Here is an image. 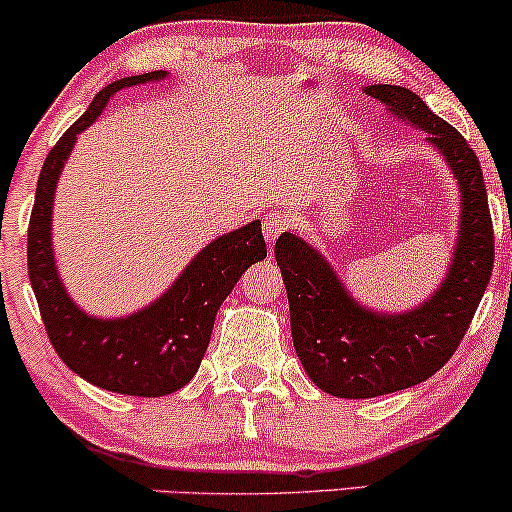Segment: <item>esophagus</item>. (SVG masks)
Returning <instances> with one entry per match:
<instances>
[{
	"label": "esophagus",
	"instance_id": "1",
	"mask_svg": "<svg viewBox=\"0 0 512 512\" xmlns=\"http://www.w3.org/2000/svg\"><path fill=\"white\" fill-rule=\"evenodd\" d=\"M284 231H286V219H284V216L276 214V211H272V214L264 216V240H267L269 245H274L276 238H279Z\"/></svg>",
	"mask_w": 512,
	"mask_h": 512
}]
</instances>
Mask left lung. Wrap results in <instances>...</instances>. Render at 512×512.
Wrapping results in <instances>:
<instances>
[{
	"label": "left lung",
	"mask_w": 512,
	"mask_h": 512,
	"mask_svg": "<svg viewBox=\"0 0 512 512\" xmlns=\"http://www.w3.org/2000/svg\"><path fill=\"white\" fill-rule=\"evenodd\" d=\"M363 93L399 122L426 132V144L443 156L457 182L460 216L443 281L402 313L356 301L327 257L296 233L276 240L296 354L322 392L342 399L390 395L438 373L469 330L493 269L489 197L477 154L409 88L370 84Z\"/></svg>",
	"instance_id": "1"
}]
</instances>
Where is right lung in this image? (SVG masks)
I'll return each instance as SVG.
<instances>
[{"instance_id": "right-lung-1", "label": "right lung", "mask_w": 512, "mask_h": 512, "mask_svg": "<svg viewBox=\"0 0 512 512\" xmlns=\"http://www.w3.org/2000/svg\"><path fill=\"white\" fill-rule=\"evenodd\" d=\"M168 76L163 69L125 76L96 93L45 158L28 223V276L57 356L86 383L117 395L163 397L190 383L207 354L221 303L245 269L267 257L262 221L255 219L204 245L156 301L134 313L98 317L69 296L52 248V204L64 163L117 91Z\"/></svg>"}]
</instances>
